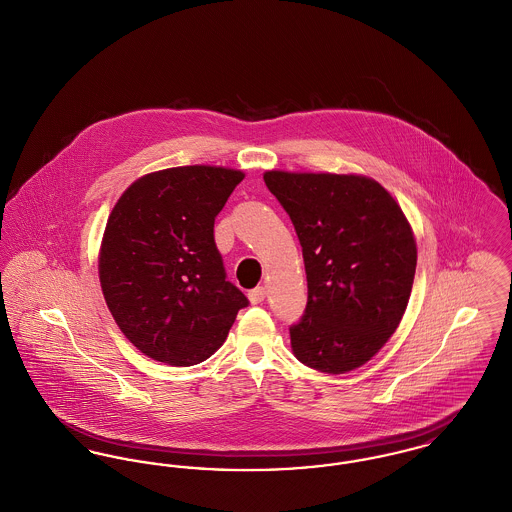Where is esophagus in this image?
Wrapping results in <instances>:
<instances>
[{
    "label": "esophagus",
    "instance_id": "obj_1",
    "mask_svg": "<svg viewBox=\"0 0 512 512\" xmlns=\"http://www.w3.org/2000/svg\"><path fill=\"white\" fill-rule=\"evenodd\" d=\"M248 299H250L252 305L264 303V299H266V289H264V287H256V289L248 291Z\"/></svg>",
    "mask_w": 512,
    "mask_h": 512
}]
</instances>
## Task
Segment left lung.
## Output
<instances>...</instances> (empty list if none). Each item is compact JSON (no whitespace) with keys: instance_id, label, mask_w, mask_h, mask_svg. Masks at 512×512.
Returning <instances> with one entry per match:
<instances>
[{"instance_id":"left-lung-1","label":"left lung","mask_w":512,"mask_h":512,"mask_svg":"<svg viewBox=\"0 0 512 512\" xmlns=\"http://www.w3.org/2000/svg\"><path fill=\"white\" fill-rule=\"evenodd\" d=\"M264 182L303 246L308 301L289 328L293 353L320 373H349L384 347L408 307L417 266L408 217L361 174L268 171Z\"/></svg>"}]
</instances>
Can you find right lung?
<instances>
[{
	"label": "right lung",
	"mask_w": 512,
	"mask_h": 512,
	"mask_svg": "<svg viewBox=\"0 0 512 512\" xmlns=\"http://www.w3.org/2000/svg\"><path fill=\"white\" fill-rule=\"evenodd\" d=\"M242 178L209 165L149 172L110 211L99 252L104 301L143 355L198 365L248 305L225 279L213 239L215 217Z\"/></svg>",
	"instance_id": "1"
}]
</instances>
